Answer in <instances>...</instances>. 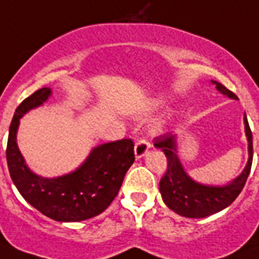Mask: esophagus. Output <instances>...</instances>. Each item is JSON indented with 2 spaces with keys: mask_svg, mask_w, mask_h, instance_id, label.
<instances>
[{
  "mask_svg": "<svg viewBox=\"0 0 259 259\" xmlns=\"http://www.w3.org/2000/svg\"><path fill=\"white\" fill-rule=\"evenodd\" d=\"M149 147H150V143L147 142L146 140H138V141H137L136 146H134V154H136L137 159L142 158V156L147 153Z\"/></svg>",
  "mask_w": 259,
  "mask_h": 259,
  "instance_id": "1",
  "label": "esophagus"
}]
</instances>
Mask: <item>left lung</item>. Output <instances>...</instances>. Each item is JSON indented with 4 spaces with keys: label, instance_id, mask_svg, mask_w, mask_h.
Wrapping results in <instances>:
<instances>
[{
    "label": "left lung",
    "instance_id": "8db88e82",
    "mask_svg": "<svg viewBox=\"0 0 259 259\" xmlns=\"http://www.w3.org/2000/svg\"><path fill=\"white\" fill-rule=\"evenodd\" d=\"M217 91L230 99L238 100L232 91L221 84L213 81ZM245 133L247 138L249 159L244 171L230 183L225 186H205L197 183L184 171L179 160L177 150V134L166 133L156 137L154 146L160 149L167 158V171L159 182V191L167 207L180 216L190 219H201L217 213L224 208L229 207L240 195L247 177L250 174L253 162V136L246 114L244 116Z\"/></svg>",
    "mask_w": 259,
    "mask_h": 259
}]
</instances>
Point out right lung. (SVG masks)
I'll return each mask as SVG.
<instances>
[{
    "mask_svg": "<svg viewBox=\"0 0 259 259\" xmlns=\"http://www.w3.org/2000/svg\"><path fill=\"white\" fill-rule=\"evenodd\" d=\"M42 88L15 109L10 123L6 160L10 177L23 199L40 213L60 223L88 220L109 207L117 196L126 171L134 162V143L119 140L95 147L79 168L58 178H43L30 170L17 145L19 119L51 96Z\"/></svg>",
    "mask_w": 259,
    "mask_h": 259,
    "instance_id": "right-lung-1",
    "label": "right lung"
}]
</instances>
